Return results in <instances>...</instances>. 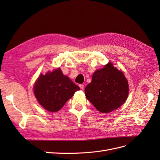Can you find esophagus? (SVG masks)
Returning <instances> with one entry per match:
<instances>
[{
  "label": "esophagus",
  "mask_w": 160,
  "mask_h": 160,
  "mask_svg": "<svg viewBox=\"0 0 160 160\" xmlns=\"http://www.w3.org/2000/svg\"><path fill=\"white\" fill-rule=\"evenodd\" d=\"M79 88H80V89H81V90H83V89H84V85L80 84V85H79Z\"/></svg>",
  "instance_id": "34e87169"
}]
</instances>
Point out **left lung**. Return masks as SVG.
<instances>
[{"label":"left lung","mask_w":160,"mask_h":160,"mask_svg":"<svg viewBox=\"0 0 160 160\" xmlns=\"http://www.w3.org/2000/svg\"><path fill=\"white\" fill-rule=\"evenodd\" d=\"M85 97L101 113H109L121 107L126 101L129 85L122 71L108 62L97 70L85 89Z\"/></svg>","instance_id":"left-lung-1"}]
</instances>
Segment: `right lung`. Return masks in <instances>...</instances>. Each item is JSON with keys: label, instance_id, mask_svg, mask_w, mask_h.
<instances>
[{"label": "right lung", "instance_id": "1", "mask_svg": "<svg viewBox=\"0 0 160 160\" xmlns=\"http://www.w3.org/2000/svg\"><path fill=\"white\" fill-rule=\"evenodd\" d=\"M38 103L46 110L55 112L60 110L80 88L60 68L45 75L41 74L33 87Z\"/></svg>", "mask_w": 160, "mask_h": 160}]
</instances>
